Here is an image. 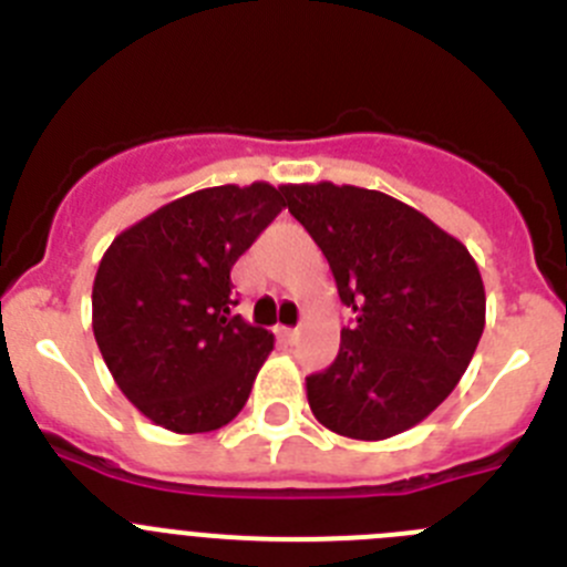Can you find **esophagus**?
Returning a JSON list of instances; mask_svg holds the SVG:
<instances>
[{"label":"esophagus","mask_w":567,"mask_h":567,"mask_svg":"<svg viewBox=\"0 0 567 567\" xmlns=\"http://www.w3.org/2000/svg\"><path fill=\"white\" fill-rule=\"evenodd\" d=\"M278 332V338L284 340V343H295L298 340V329H289V327H278L275 329Z\"/></svg>","instance_id":"34e87169"}]
</instances>
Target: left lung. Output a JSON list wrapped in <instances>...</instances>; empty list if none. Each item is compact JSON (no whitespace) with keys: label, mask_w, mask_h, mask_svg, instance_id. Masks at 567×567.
<instances>
[{"label":"left lung","mask_w":567,"mask_h":567,"mask_svg":"<svg viewBox=\"0 0 567 567\" xmlns=\"http://www.w3.org/2000/svg\"><path fill=\"white\" fill-rule=\"evenodd\" d=\"M284 207L327 255L354 312L338 358L307 378L309 409L329 432L385 440L454 392L485 327V289L468 249L392 195L284 184Z\"/></svg>","instance_id":"8db88e82"}]
</instances>
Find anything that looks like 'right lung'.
I'll return each mask as SVG.
<instances>
[{
	"mask_svg": "<svg viewBox=\"0 0 567 567\" xmlns=\"http://www.w3.org/2000/svg\"><path fill=\"white\" fill-rule=\"evenodd\" d=\"M284 209L272 184L209 187L164 204L110 244L93 280V334L124 398L175 434L244 409L272 334L229 309V269Z\"/></svg>",
	"mask_w": 567,
	"mask_h": 567,
	"instance_id": "right-lung-1",
	"label": "right lung"
}]
</instances>
